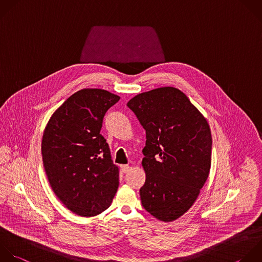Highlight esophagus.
<instances>
[{
    "instance_id": "34e87169",
    "label": "esophagus",
    "mask_w": 262,
    "mask_h": 262,
    "mask_svg": "<svg viewBox=\"0 0 262 262\" xmlns=\"http://www.w3.org/2000/svg\"><path fill=\"white\" fill-rule=\"evenodd\" d=\"M121 170H122L123 173H127L130 170V166L129 165H122Z\"/></svg>"
}]
</instances>
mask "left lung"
I'll return each instance as SVG.
<instances>
[{"label": "left lung", "instance_id": "left-lung-1", "mask_svg": "<svg viewBox=\"0 0 262 262\" xmlns=\"http://www.w3.org/2000/svg\"><path fill=\"white\" fill-rule=\"evenodd\" d=\"M127 105L146 134L141 204L157 219L173 221L192 206L209 176V124L187 96L173 87L140 93Z\"/></svg>", "mask_w": 262, "mask_h": 262}]
</instances>
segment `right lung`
I'll return each instance as SVG.
<instances>
[{
    "label": "right lung",
    "instance_id": "1",
    "mask_svg": "<svg viewBox=\"0 0 262 262\" xmlns=\"http://www.w3.org/2000/svg\"><path fill=\"white\" fill-rule=\"evenodd\" d=\"M120 100L102 89H82L50 118L42 139L49 183L72 212L91 217L106 210L119 186V168L100 134L107 110Z\"/></svg>",
    "mask_w": 262,
    "mask_h": 262
}]
</instances>
